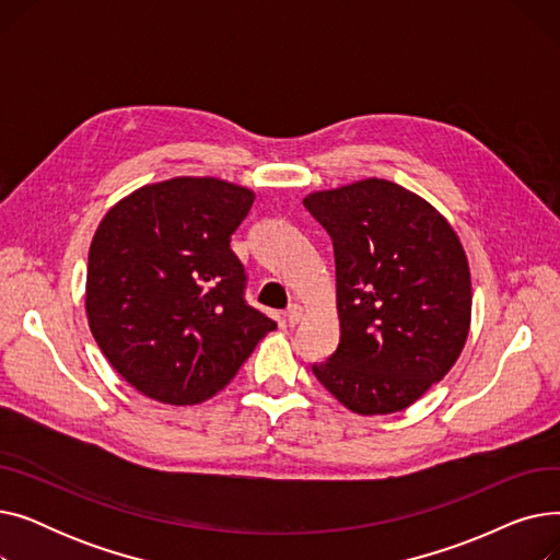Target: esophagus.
Here are the masks:
<instances>
[{"instance_id": "34e87169", "label": "esophagus", "mask_w": 560, "mask_h": 560, "mask_svg": "<svg viewBox=\"0 0 560 560\" xmlns=\"http://www.w3.org/2000/svg\"><path fill=\"white\" fill-rule=\"evenodd\" d=\"M300 319H302V306H298V304L288 306V311H285V322H288V327H295V325H300Z\"/></svg>"}]
</instances>
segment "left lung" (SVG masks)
<instances>
[{
  "mask_svg": "<svg viewBox=\"0 0 560 560\" xmlns=\"http://www.w3.org/2000/svg\"><path fill=\"white\" fill-rule=\"evenodd\" d=\"M336 256L340 342L313 374L359 416L418 401L456 363L472 317L469 265L452 224L386 179L306 195Z\"/></svg>",
  "mask_w": 560,
  "mask_h": 560,
  "instance_id": "1",
  "label": "left lung"
}]
</instances>
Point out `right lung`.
Returning <instances> with one entry per match:
<instances>
[{
	"label": "right lung",
	"instance_id": "add662e5",
	"mask_svg": "<svg viewBox=\"0 0 560 560\" xmlns=\"http://www.w3.org/2000/svg\"><path fill=\"white\" fill-rule=\"evenodd\" d=\"M254 192L174 176L117 201L88 252V325L129 386L190 406L220 393L277 322L245 302L231 235Z\"/></svg>",
	"mask_w": 560,
	"mask_h": 560
}]
</instances>
